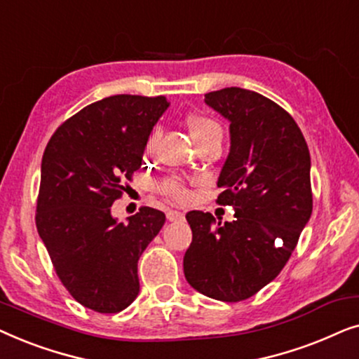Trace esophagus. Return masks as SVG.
I'll return each instance as SVG.
<instances>
[{
  "label": "esophagus",
  "instance_id": "1",
  "mask_svg": "<svg viewBox=\"0 0 359 359\" xmlns=\"http://www.w3.org/2000/svg\"><path fill=\"white\" fill-rule=\"evenodd\" d=\"M166 219L170 220V222H176V220H183L184 219V214L183 212H180V210H168V212H166Z\"/></svg>",
  "mask_w": 359,
  "mask_h": 359
}]
</instances>
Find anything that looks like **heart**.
<instances>
[{
  "label": "heart",
  "instance_id": "heart-1",
  "mask_svg": "<svg viewBox=\"0 0 359 359\" xmlns=\"http://www.w3.org/2000/svg\"><path fill=\"white\" fill-rule=\"evenodd\" d=\"M188 127L191 135L196 144L203 142L205 139H210V137H222V130H220V126L214 119H210L208 116L194 114L188 117ZM161 191L170 198L184 201L188 198V191H186L184 184L181 183L178 178H168L161 183Z\"/></svg>",
  "mask_w": 359,
  "mask_h": 359
}]
</instances>
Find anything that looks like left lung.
Masks as SVG:
<instances>
[{"label": "left lung", "instance_id": "left-lung-1", "mask_svg": "<svg viewBox=\"0 0 359 359\" xmlns=\"http://www.w3.org/2000/svg\"><path fill=\"white\" fill-rule=\"evenodd\" d=\"M204 101L230 122L217 203L232 205L235 220L186 214L193 242L184 276L204 296L238 302L281 273L311 219V154L296 121L259 93L232 86L208 93Z\"/></svg>", "mask_w": 359, "mask_h": 359}]
</instances>
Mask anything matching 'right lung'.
I'll list each match as a JSON object with an SVG mask.
<instances>
[{
	"mask_svg": "<svg viewBox=\"0 0 359 359\" xmlns=\"http://www.w3.org/2000/svg\"><path fill=\"white\" fill-rule=\"evenodd\" d=\"M168 106L165 96L104 97L63 122L43 151L37 232L67 291L95 312L116 313L135 301L137 263L165 224L154 208L117 222L111 205L142 166Z\"/></svg>",
	"mask_w": 359,
	"mask_h": 359,
	"instance_id": "1",
	"label": "right lung"
}]
</instances>
